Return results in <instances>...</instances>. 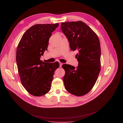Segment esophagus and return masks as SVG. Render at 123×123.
I'll list each match as a JSON object with an SVG mask.
<instances>
[{"label":"esophagus","mask_w":123,"mask_h":123,"mask_svg":"<svg viewBox=\"0 0 123 123\" xmlns=\"http://www.w3.org/2000/svg\"><path fill=\"white\" fill-rule=\"evenodd\" d=\"M62 65H63V63H62L59 62V66H60V67H61L62 66Z\"/></svg>","instance_id":"obj_1"}]
</instances>
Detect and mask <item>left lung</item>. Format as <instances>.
<instances>
[{"label":"left lung","mask_w":123,"mask_h":123,"mask_svg":"<svg viewBox=\"0 0 123 123\" xmlns=\"http://www.w3.org/2000/svg\"><path fill=\"white\" fill-rule=\"evenodd\" d=\"M61 29L67 38L70 49L77 50V68L63 64V80L70 93L77 96L89 92L98 79L101 70V47L99 38L90 27L81 21L62 22Z\"/></svg>","instance_id":"1"}]
</instances>
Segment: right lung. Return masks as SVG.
Listing matches in <instances>:
<instances>
[{"instance_id":"right-lung-1","label":"right lung","mask_w":123,"mask_h":123,"mask_svg":"<svg viewBox=\"0 0 123 123\" xmlns=\"http://www.w3.org/2000/svg\"><path fill=\"white\" fill-rule=\"evenodd\" d=\"M59 23L36 24L23 35L18 45L16 61L22 84L34 96H41L51 89L58 62H44L40 57L47 50L52 33Z\"/></svg>"}]
</instances>
